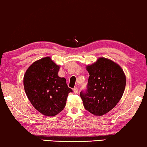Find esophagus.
Returning a JSON list of instances; mask_svg holds the SVG:
<instances>
[{
    "label": "esophagus",
    "mask_w": 147,
    "mask_h": 147,
    "mask_svg": "<svg viewBox=\"0 0 147 147\" xmlns=\"http://www.w3.org/2000/svg\"><path fill=\"white\" fill-rule=\"evenodd\" d=\"M78 88L77 87H74V88H73V92L75 94H77L78 93Z\"/></svg>",
    "instance_id": "34e87169"
}]
</instances>
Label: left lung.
Segmentation results:
<instances>
[{
	"mask_svg": "<svg viewBox=\"0 0 147 147\" xmlns=\"http://www.w3.org/2000/svg\"><path fill=\"white\" fill-rule=\"evenodd\" d=\"M87 70L90 75L87 89L80 92L83 106L92 114L103 115L121 99L125 87V76L119 65L105 58H99L88 65Z\"/></svg>",
	"mask_w": 147,
	"mask_h": 147,
	"instance_id": "1",
	"label": "left lung"
}]
</instances>
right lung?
<instances>
[{
  "label": "right lung",
  "instance_id": "right-lung-1",
  "mask_svg": "<svg viewBox=\"0 0 147 147\" xmlns=\"http://www.w3.org/2000/svg\"><path fill=\"white\" fill-rule=\"evenodd\" d=\"M59 66L45 57L34 62L24 78L25 93L31 104L46 116H55L65 108L69 92L64 78L58 76Z\"/></svg>",
  "mask_w": 147,
  "mask_h": 147
}]
</instances>
